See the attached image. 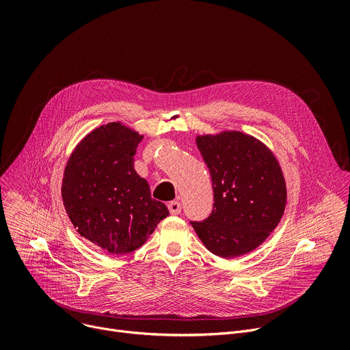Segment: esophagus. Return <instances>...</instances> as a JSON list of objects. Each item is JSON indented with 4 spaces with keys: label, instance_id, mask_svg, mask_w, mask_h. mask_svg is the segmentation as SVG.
Returning <instances> with one entry per match:
<instances>
[{
    "label": "esophagus",
    "instance_id": "esophagus-1",
    "mask_svg": "<svg viewBox=\"0 0 350 350\" xmlns=\"http://www.w3.org/2000/svg\"><path fill=\"white\" fill-rule=\"evenodd\" d=\"M167 208H169V212L172 215H178L181 212V204L178 201H172L167 204Z\"/></svg>",
    "mask_w": 350,
    "mask_h": 350
}]
</instances>
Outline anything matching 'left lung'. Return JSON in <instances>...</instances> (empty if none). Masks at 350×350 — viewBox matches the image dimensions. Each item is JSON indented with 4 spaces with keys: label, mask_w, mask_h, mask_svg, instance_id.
Here are the masks:
<instances>
[{
    "label": "left lung",
    "mask_w": 350,
    "mask_h": 350,
    "mask_svg": "<svg viewBox=\"0 0 350 350\" xmlns=\"http://www.w3.org/2000/svg\"><path fill=\"white\" fill-rule=\"evenodd\" d=\"M209 167L215 204L211 216L191 221L213 255L230 259L262 245L278 226L286 204L282 169L271 149L237 130L195 137Z\"/></svg>",
    "instance_id": "obj_1"
}]
</instances>
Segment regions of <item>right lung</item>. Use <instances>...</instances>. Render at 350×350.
Here are the masks:
<instances>
[{
  "label": "right lung",
  "instance_id": "obj_1",
  "mask_svg": "<svg viewBox=\"0 0 350 350\" xmlns=\"http://www.w3.org/2000/svg\"><path fill=\"white\" fill-rule=\"evenodd\" d=\"M142 134L111 122L90 131L72 151L62 180V201L76 231L113 255L135 251L161 220L165 204L151 198L134 170Z\"/></svg>",
  "mask_w": 350,
  "mask_h": 350
}]
</instances>
